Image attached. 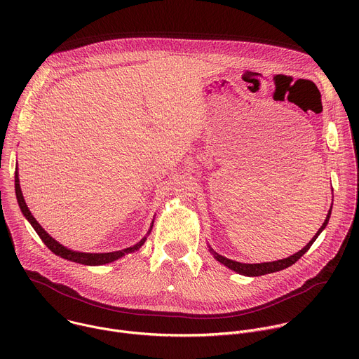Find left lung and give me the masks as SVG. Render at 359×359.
Segmentation results:
<instances>
[{
	"instance_id": "1",
	"label": "left lung",
	"mask_w": 359,
	"mask_h": 359,
	"mask_svg": "<svg viewBox=\"0 0 359 359\" xmlns=\"http://www.w3.org/2000/svg\"><path fill=\"white\" fill-rule=\"evenodd\" d=\"M331 210H332V206H331V209H330V212H328V215H327L325 222L323 223V226L320 227V230L317 231V234L311 238V241H310L309 244H306L302 250H299L298 252H295V254L290 255V257L283 259V260H277V262H271V263H260V264H244V263L233 262V260H230V259L223 257V255H220L219 252H216L212 247H209V250H210V252L213 254V257H215L219 263L224 264V266H226V267H229L230 270H233V271H236V273H238V274H243V276H248V277H259V276H264V274H270V273L281 271V270H284V269H287V267L292 266L294 263H297V262L302 257V255H304L306 251L310 250V247L313 245V243L317 240V237L321 234V231L327 227L328 220H330V217H331Z\"/></svg>"
}]
</instances>
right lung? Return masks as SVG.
<instances>
[{"label":"right lung","mask_w":359,"mask_h":359,"mask_svg":"<svg viewBox=\"0 0 359 359\" xmlns=\"http://www.w3.org/2000/svg\"><path fill=\"white\" fill-rule=\"evenodd\" d=\"M15 193H17V200H18V204L20 208L22 210V215L27 217V220L31 223V226L34 227V230L36 231V234L41 237V240L43 241V244L53 251L54 254L60 255V257L65 259V260H69V262H74V263H79V264H85V266H102V264H108V263H112L121 257H123L125 254H129V252H133L136 250H139L143 243L146 241V237H143L139 243H136L135 245L132 247H128V248H123V250H119V251H112V252H79V251H74V250H69L67 247H64L62 244H60L57 240H54L53 237H50L42 227L41 224L34 219V216L31 215L29 209L27 208L25 204V200H24V196H22V191H21V187H20V179H18V172H15ZM151 226H153V222H151ZM151 226H150V230H151ZM150 230L147 231V234L150 233Z\"/></svg>","instance_id":"right-lung-1"}]
</instances>
